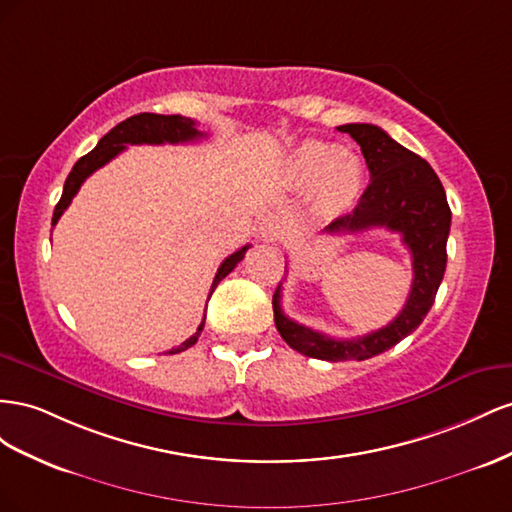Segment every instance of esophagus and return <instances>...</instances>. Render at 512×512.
Returning a JSON list of instances; mask_svg holds the SVG:
<instances>
[{
    "mask_svg": "<svg viewBox=\"0 0 512 512\" xmlns=\"http://www.w3.org/2000/svg\"><path fill=\"white\" fill-rule=\"evenodd\" d=\"M259 236H261V240H266V242H274V240L283 238V236H285V223H283V218L276 216V214H268V216L261 218V223H259Z\"/></svg>",
    "mask_w": 512,
    "mask_h": 512,
    "instance_id": "obj_1",
    "label": "esophagus"
}]
</instances>
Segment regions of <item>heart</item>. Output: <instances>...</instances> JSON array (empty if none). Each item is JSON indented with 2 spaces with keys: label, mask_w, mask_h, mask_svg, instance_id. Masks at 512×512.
I'll list each match as a JSON object with an SVG mask.
<instances>
[{
  "label": "heart",
  "mask_w": 512,
  "mask_h": 512,
  "mask_svg": "<svg viewBox=\"0 0 512 512\" xmlns=\"http://www.w3.org/2000/svg\"><path fill=\"white\" fill-rule=\"evenodd\" d=\"M289 173L302 191H315L319 206L330 212L352 206L364 184L360 158L324 141H304L296 148L289 158Z\"/></svg>",
  "instance_id": "b5f03b06"
}]
</instances>
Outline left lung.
Returning <instances> with one entry per match:
<instances>
[{
	"mask_svg": "<svg viewBox=\"0 0 512 512\" xmlns=\"http://www.w3.org/2000/svg\"><path fill=\"white\" fill-rule=\"evenodd\" d=\"M339 130L360 145L371 182L358 206L332 221L324 233H356L373 227L397 231L412 255L414 281L403 311L388 326L358 339H330L289 319L281 309L279 283L272 296L276 330L291 349L328 362L373 358L403 341L422 324L444 279L450 233V208L444 186L425 158L403 148L373 124H345Z\"/></svg>",
	"mask_w": 512,
	"mask_h": 512,
	"instance_id": "left-lung-1",
	"label": "left lung"
}]
</instances>
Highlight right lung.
Returning <instances> with one entry per match:
<instances>
[{"label": "right lung", "instance_id": "1", "mask_svg": "<svg viewBox=\"0 0 512 512\" xmlns=\"http://www.w3.org/2000/svg\"><path fill=\"white\" fill-rule=\"evenodd\" d=\"M203 137V133H199L197 130V122L191 120V118H182V115H158V113H139V115H133V118H128L124 122H120L115 128H111L109 133L102 137L98 141L96 148L85 154L83 158H79L75 167H72V171L68 173L66 178V184H64V193H62V199L57 201L55 206V212H53V223L55 225L57 221H60V216L64 214V210L70 206L72 197H75L79 193L81 184L85 182V178H90V175L100 169L102 165H107L111 158L118 156L120 152L126 150V145H141V143H150V145H160V143H186V141H195ZM246 244L242 248H238L236 253H231L221 268H218L214 281H212V289H210V296L212 291L216 289V285L221 283L225 276L236 268L244 253L248 251ZM203 324H206V319L201 321L197 332L193 334L191 339H186L182 345H178L175 349H171L169 354H180L184 352V349L193 347L199 339V334L203 330Z\"/></svg>", "mask_w": 512, "mask_h": 512}]
</instances>
